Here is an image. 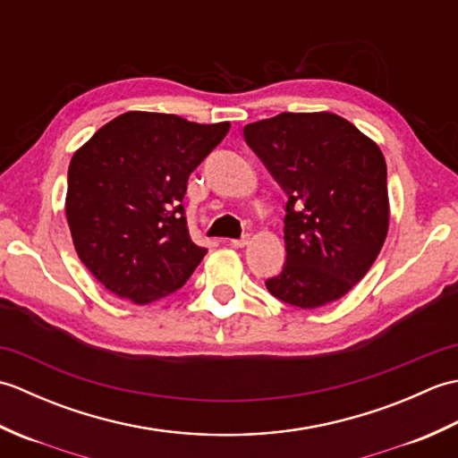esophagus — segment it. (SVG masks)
Listing matches in <instances>:
<instances>
[{"label":"esophagus","instance_id":"34e87169","mask_svg":"<svg viewBox=\"0 0 458 458\" xmlns=\"http://www.w3.org/2000/svg\"><path fill=\"white\" fill-rule=\"evenodd\" d=\"M230 244L234 248H244L250 244V238L248 236H242V238H236V240H230Z\"/></svg>","mask_w":458,"mask_h":458}]
</instances>
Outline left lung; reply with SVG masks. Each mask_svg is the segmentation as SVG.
I'll use <instances>...</instances> for the list:
<instances>
[{
	"label": "left lung",
	"mask_w": 458,
	"mask_h": 458,
	"mask_svg": "<svg viewBox=\"0 0 458 458\" xmlns=\"http://www.w3.org/2000/svg\"><path fill=\"white\" fill-rule=\"evenodd\" d=\"M244 140L287 194V256L267 291L301 309L333 303L384 246L390 204L382 151L330 112H284L248 123Z\"/></svg>",
	"instance_id": "8db88e82"
}]
</instances>
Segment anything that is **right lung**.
<instances>
[{"label":"right lung","mask_w":458,"mask_h":458,"mask_svg":"<svg viewBox=\"0 0 458 458\" xmlns=\"http://www.w3.org/2000/svg\"><path fill=\"white\" fill-rule=\"evenodd\" d=\"M228 130L125 112L72 155L66 220L76 254L114 295L145 305L187 284L207 248L191 240L181 202Z\"/></svg>","instance_id":"add662e5"}]
</instances>
